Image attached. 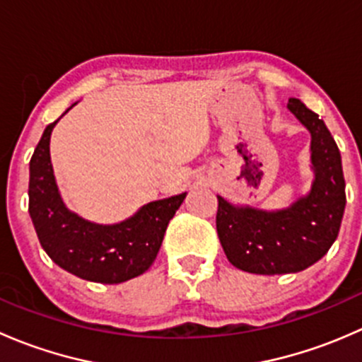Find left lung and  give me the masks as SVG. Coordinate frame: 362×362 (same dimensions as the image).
I'll return each mask as SVG.
<instances>
[{"mask_svg":"<svg viewBox=\"0 0 362 362\" xmlns=\"http://www.w3.org/2000/svg\"><path fill=\"white\" fill-rule=\"evenodd\" d=\"M312 133V191L279 211L238 208L217 196V235L228 261L257 275H284L308 268L331 249L345 210L341 156L324 120L296 98L287 105Z\"/></svg>","mask_w":362,"mask_h":362,"instance_id":"left-lung-1","label":"left lung"}]
</instances>
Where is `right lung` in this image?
<instances>
[{"label": "right lung", "mask_w": 362, "mask_h": 362, "mask_svg": "<svg viewBox=\"0 0 362 362\" xmlns=\"http://www.w3.org/2000/svg\"><path fill=\"white\" fill-rule=\"evenodd\" d=\"M56 124L45 127L29 160V215L40 245L57 266L90 282L120 284L141 275L154 262L185 192L145 204L120 224L83 221L64 206L57 191L49 151Z\"/></svg>", "instance_id": "right-lung-1"}]
</instances>
